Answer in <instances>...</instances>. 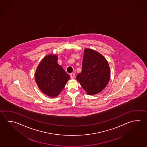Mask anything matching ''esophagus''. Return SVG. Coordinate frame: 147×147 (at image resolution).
Returning <instances> with one entry per match:
<instances>
[{"instance_id": "1", "label": "esophagus", "mask_w": 147, "mask_h": 147, "mask_svg": "<svg viewBox=\"0 0 147 147\" xmlns=\"http://www.w3.org/2000/svg\"><path fill=\"white\" fill-rule=\"evenodd\" d=\"M75 73H71V74H70V77H71V79H73L75 77Z\"/></svg>"}]
</instances>
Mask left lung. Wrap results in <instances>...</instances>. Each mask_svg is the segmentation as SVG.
<instances>
[{
	"instance_id": "1",
	"label": "left lung",
	"mask_w": 147,
	"mask_h": 147,
	"mask_svg": "<svg viewBox=\"0 0 147 147\" xmlns=\"http://www.w3.org/2000/svg\"><path fill=\"white\" fill-rule=\"evenodd\" d=\"M76 78L88 94L98 93L109 81L110 71L108 61L98 52L86 48L82 61V69Z\"/></svg>"
}]
</instances>
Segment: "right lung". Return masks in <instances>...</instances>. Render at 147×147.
<instances>
[{"label":"right lung","mask_w":147,"mask_h":147,"mask_svg":"<svg viewBox=\"0 0 147 147\" xmlns=\"http://www.w3.org/2000/svg\"><path fill=\"white\" fill-rule=\"evenodd\" d=\"M69 78V75L57 63L55 55L45 57L35 74L38 86L43 93L51 97L59 95Z\"/></svg>","instance_id":"right-lung-1"}]
</instances>
